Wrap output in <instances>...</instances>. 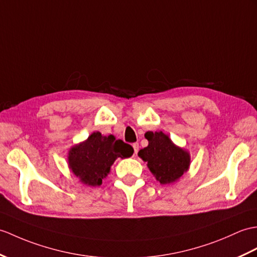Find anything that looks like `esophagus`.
<instances>
[{
  "label": "esophagus",
  "instance_id": "1",
  "mask_svg": "<svg viewBox=\"0 0 257 257\" xmlns=\"http://www.w3.org/2000/svg\"><path fill=\"white\" fill-rule=\"evenodd\" d=\"M133 147H134V150H135V153L137 154L138 153V151H139V143H134L133 145Z\"/></svg>",
  "mask_w": 257,
  "mask_h": 257
}]
</instances>
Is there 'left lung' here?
Masks as SVG:
<instances>
[{"mask_svg": "<svg viewBox=\"0 0 257 257\" xmlns=\"http://www.w3.org/2000/svg\"><path fill=\"white\" fill-rule=\"evenodd\" d=\"M148 147L141 149L138 156L147 162L148 169L162 185L173 184L189 170L190 154L176 146L169 135L162 131H148L145 134Z\"/></svg>", "mask_w": 257, "mask_h": 257, "instance_id": "8db88e82", "label": "left lung"}]
</instances>
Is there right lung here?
Here are the masks:
<instances>
[{
  "label": "right lung",
  "instance_id": "add662e5",
  "mask_svg": "<svg viewBox=\"0 0 257 257\" xmlns=\"http://www.w3.org/2000/svg\"><path fill=\"white\" fill-rule=\"evenodd\" d=\"M134 149L115 136L94 131L88 138L73 146L68 153V165L79 181L86 186H100L118 158H130Z\"/></svg>",
  "mask_w": 257,
  "mask_h": 257
}]
</instances>
